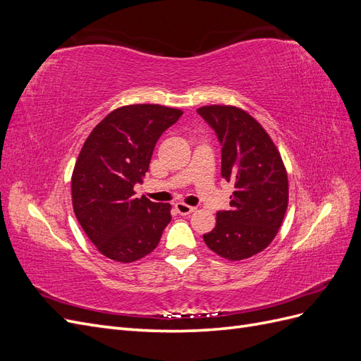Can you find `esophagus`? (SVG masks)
<instances>
[{
	"label": "esophagus",
	"instance_id": "obj_1",
	"mask_svg": "<svg viewBox=\"0 0 361 361\" xmlns=\"http://www.w3.org/2000/svg\"><path fill=\"white\" fill-rule=\"evenodd\" d=\"M174 207H176V211L180 215H190V214H192L195 211V207L188 206V204H185V203H176V204H174Z\"/></svg>",
	"mask_w": 361,
	"mask_h": 361
}]
</instances>
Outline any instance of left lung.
Segmentation results:
<instances>
[{
    "instance_id": "left-lung-1",
    "label": "left lung",
    "mask_w": 361,
    "mask_h": 361,
    "mask_svg": "<svg viewBox=\"0 0 361 361\" xmlns=\"http://www.w3.org/2000/svg\"><path fill=\"white\" fill-rule=\"evenodd\" d=\"M197 113L221 145V176L235 185L231 211L216 212L206 245L227 260L248 259L276 238L289 202V182L280 152L267 130L243 108L206 105Z\"/></svg>"
}]
</instances>
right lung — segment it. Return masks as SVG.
I'll list each match as a JSON object with an SVG mask.
<instances>
[{
    "label": "right lung",
    "mask_w": 361,
    "mask_h": 361,
    "mask_svg": "<svg viewBox=\"0 0 361 361\" xmlns=\"http://www.w3.org/2000/svg\"><path fill=\"white\" fill-rule=\"evenodd\" d=\"M179 108L134 104L116 108L84 141L72 173L76 220L108 259L129 264L154 251L171 220V204L135 197L161 134Z\"/></svg>",
    "instance_id": "add662e5"
}]
</instances>
